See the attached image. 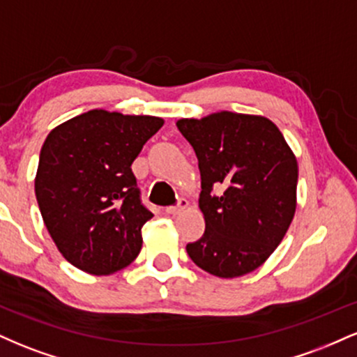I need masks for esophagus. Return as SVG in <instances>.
Wrapping results in <instances>:
<instances>
[{"label": "esophagus", "mask_w": 357, "mask_h": 357, "mask_svg": "<svg viewBox=\"0 0 357 357\" xmlns=\"http://www.w3.org/2000/svg\"><path fill=\"white\" fill-rule=\"evenodd\" d=\"M186 208H188V199L181 198L178 202V204H174V206H167L166 213L167 215H179V213H183Z\"/></svg>", "instance_id": "1"}]
</instances>
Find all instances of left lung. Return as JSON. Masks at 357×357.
I'll use <instances>...</instances> for the list:
<instances>
[{
    "instance_id": "obj_1",
    "label": "left lung",
    "mask_w": 357,
    "mask_h": 357,
    "mask_svg": "<svg viewBox=\"0 0 357 357\" xmlns=\"http://www.w3.org/2000/svg\"><path fill=\"white\" fill-rule=\"evenodd\" d=\"M176 126L198 158L206 223L188 255L211 275H247L272 255L296 215V154L264 116L221 110Z\"/></svg>"
}]
</instances>
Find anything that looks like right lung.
Returning <instances> with one entry per match:
<instances>
[{"label":"right lung","mask_w":357,"mask_h":357,"mask_svg":"<svg viewBox=\"0 0 357 357\" xmlns=\"http://www.w3.org/2000/svg\"><path fill=\"white\" fill-rule=\"evenodd\" d=\"M165 121L93 109L56 126L40 153L35 195L45 227L73 267L110 275L139 255L142 225L134 159Z\"/></svg>","instance_id":"1"}]
</instances>
